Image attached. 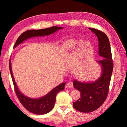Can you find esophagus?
<instances>
[{
  "label": "esophagus",
  "instance_id": "34e87169",
  "mask_svg": "<svg viewBox=\"0 0 127 127\" xmlns=\"http://www.w3.org/2000/svg\"><path fill=\"white\" fill-rule=\"evenodd\" d=\"M66 86H67V87L69 88L73 87V83L72 82H68L67 84H66Z\"/></svg>",
  "mask_w": 127,
  "mask_h": 127
}]
</instances>
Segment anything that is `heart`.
I'll use <instances>...</instances> for the list:
<instances>
[{"mask_svg": "<svg viewBox=\"0 0 127 127\" xmlns=\"http://www.w3.org/2000/svg\"><path fill=\"white\" fill-rule=\"evenodd\" d=\"M76 40L74 38H70L66 40L65 42H64L62 44L60 48L61 53L63 55H68L70 53L73 49H74V46H76ZM85 46V42L83 41H79L77 43V47L79 49H83Z\"/></svg>", "mask_w": 127, "mask_h": 127, "instance_id": "1", "label": "heart"}]
</instances>
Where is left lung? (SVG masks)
I'll return each instance as SVG.
<instances>
[{"label": "left lung", "instance_id": "obj_1", "mask_svg": "<svg viewBox=\"0 0 127 127\" xmlns=\"http://www.w3.org/2000/svg\"><path fill=\"white\" fill-rule=\"evenodd\" d=\"M97 36L98 54L104 59L97 62L102 68L101 76L93 82H81L74 80L73 87L81 92V98L73 104L76 110L83 113H90L101 106L106 99L113 69V61L109 38L103 32L89 28Z\"/></svg>", "mask_w": 127, "mask_h": 127}]
</instances>
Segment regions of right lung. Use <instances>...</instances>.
I'll return each instance as SVG.
<instances>
[{
    "label": "right lung",
    "mask_w": 127,
    "mask_h": 127,
    "mask_svg": "<svg viewBox=\"0 0 127 127\" xmlns=\"http://www.w3.org/2000/svg\"><path fill=\"white\" fill-rule=\"evenodd\" d=\"M62 29H63V27L53 26L45 29L27 30L19 36L18 39L17 40L16 43H15L14 48L28 38L37 37V36L49 35ZM9 70L14 87L15 92H16L17 97L20 100L21 104L24 106L25 109H26L30 112L38 115L45 114L50 112L52 110L54 106L56 96L59 92L63 91L64 89V86L65 85V83H62L58 86L54 88L50 92H49L48 94H46L45 96H43V97L38 98H31L25 96L19 90L16 82H15L13 76L10 60L9 61Z\"/></svg>",
    "instance_id": "obj_1"
}]
</instances>
